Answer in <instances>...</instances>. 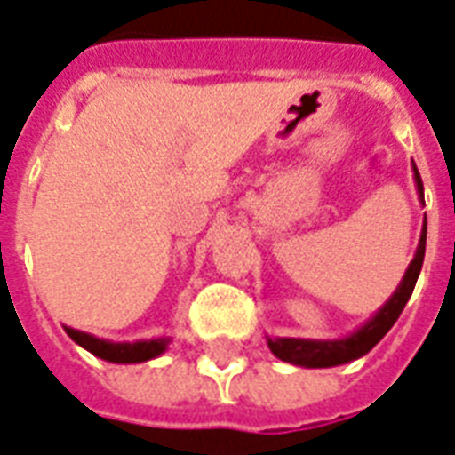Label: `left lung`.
<instances>
[{"label": "left lung", "mask_w": 455, "mask_h": 455, "mask_svg": "<svg viewBox=\"0 0 455 455\" xmlns=\"http://www.w3.org/2000/svg\"><path fill=\"white\" fill-rule=\"evenodd\" d=\"M413 172H416V186L420 198H423V179L418 174V167L413 164ZM425 238H427V221L423 227V235H420V245L416 250V257L411 262L406 276H403L402 285L396 288V292L392 295L385 307H382L378 314H375L371 321H368L361 331H356L354 335L345 339H335V342H316V339H295V338H276L269 339V349L276 354L281 361H291L295 366H307V368H331L339 366V363H347V361L359 359L363 354H368L378 342H380L392 325L396 323V318L403 311L406 302H409L411 292L416 288V281L420 276V269H423L425 259Z\"/></svg>", "instance_id": "8db88e82"}]
</instances>
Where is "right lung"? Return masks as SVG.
<instances>
[{
  "mask_svg": "<svg viewBox=\"0 0 455 455\" xmlns=\"http://www.w3.org/2000/svg\"><path fill=\"white\" fill-rule=\"evenodd\" d=\"M66 332L77 342L80 347H84L87 352H92L99 359L113 361V363H139V361H148L157 354L164 352L167 347V339H144V342H106V339H99L94 335H87V332L73 331V328H66Z\"/></svg>",
  "mask_w": 455,
  "mask_h": 455,
  "instance_id": "right-lung-1",
  "label": "right lung"
}]
</instances>
